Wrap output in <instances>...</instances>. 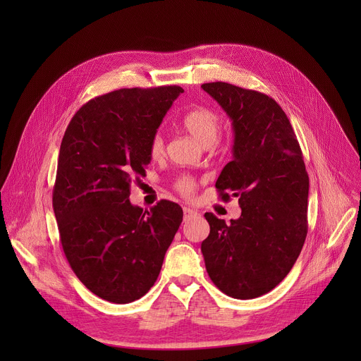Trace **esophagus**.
Segmentation results:
<instances>
[{"mask_svg":"<svg viewBox=\"0 0 361 361\" xmlns=\"http://www.w3.org/2000/svg\"><path fill=\"white\" fill-rule=\"evenodd\" d=\"M184 219H188V218H192V216H196L197 215V212L196 211H193V209H190V207H184Z\"/></svg>","mask_w":361,"mask_h":361,"instance_id":"obj_1","label":"esophagus"}]
</instances>
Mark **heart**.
<instances>
[{
  "mask_svg": "<svg viewBox=\"0 0 361 361\" xmlns=\"http://www.w3.org/2000/svg\"><path fill=\"white\" fill-rule=\"evenodd\" d=\"M188 135L193 136L202 146H212L221 136L222 118L216 111L207 106H197L188 111L181 120ZM165 152V143L161 133H155L149 142V154L154 159H159ZM177 192L183 196H190L195 190V180L190 176H181L176 181Z\"/></svg>",
  "mask_w": 361,
  "mask_h": 361,
  "instance_id": "obj_1",
  "label": "heart"
}]
</instances>
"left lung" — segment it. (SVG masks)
Masks as SVG:
<instances>
[{
	"instance_id": "obj_1",
	"label": "left lung",
	"mask_w": 361,
	"mask_h": 361,
	"mask_svg": "<svg viewBox=\"0 0 361 361\" xmlns=\"http://www.w3.org/2000/svg\"><path fill=\"white\" fill-rule=\"evenodd\" d=\"M203 90L233 121V161L216 180L224 202L238 197L241 216L226 225L206 212V271L233 298H256L288 275L307 235L309 176L287 114L268 94L225 82Z\"/></svg>"
}]
</instances>
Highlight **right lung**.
Masks as SVG:
<instances>
[{
	"label": "right lung",
	"instance_id": "add662e5",
	"mask_svg": "<svg viewBox=\"0 0 361 361\" xmlns=\"http://www.w3.org/2000/svg\"><path fill=\"white\" fill-rule=\"evenodd\" d=\"M183 92H109L86 102L64 133L52 190L60 241L75 276L106 301L126 305L150 290L183 221L174 202L143 211L128 200L131 183L146 176L149 142Z\"/></svg>",
	"mask_w": 361,
	"mask_h": 361
}]
</instances>
